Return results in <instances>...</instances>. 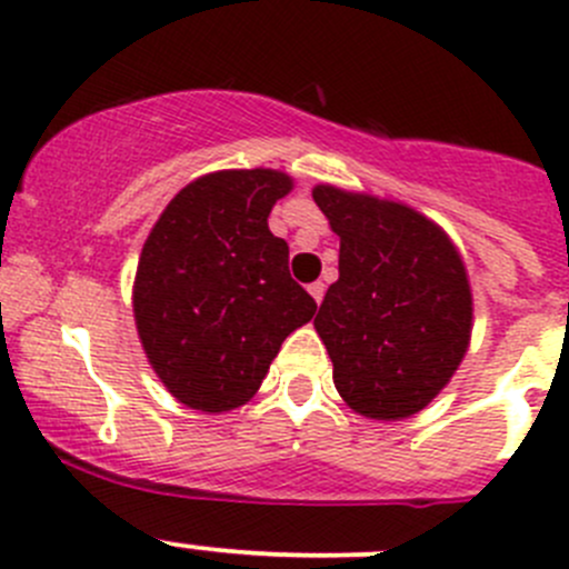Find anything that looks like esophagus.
<instances>
[{"instance_id": "34e87169", "label": "esophagus", "mask_w": 569, "mask_h": 569, "mask_svg": "<svg viewBox=\"0 0 569 569\" xmlns=\"http://www.w3.org/2000/svg\"><path fill=\"white\" fill-rule=\"evenodd\" d=\"M325 289H327V286L321 283V280H317V283L308 286V291H311V297H313V300H317V306H319L321 300H325Z\"/></svg>"}]
</instances>
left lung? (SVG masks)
Listing matches in <instances>:
<instances>
[{"label": "left lung", "mask_w": 569, "mask_h": 569, "mask_svg": "<svg viewBox=\"0 0 569 569\" xmlns=\"http://www.w3.org/2000/svg\"><path fill=\"white\" fill-rule=\"evenodd\" d=\"M341 239L338 280L313 327L341 399L375 421L421 412L460 369L473 295L449 233L399 200L313 187Z\"/></svg>", "instance_id": "obj_1"}]
</instances>
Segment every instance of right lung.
<instances>
[{
    "label": "right lung",
    "instance_id": "right-lung-1",
    "mask_svg": "<svg viewBox=\"0 0 569 569\" xmlns=\"http://www.w3.org/2000/svg\"><path fill=\"white\" fill-rule=\"evenodd\" d=\"M295 178L269 168L189 181L153 222L134 274L137 336L189 410L228 412L261 388L280 343L317 313L269 211Z\"/></svg>",
    "mask_w": 569,
    "mask_h": 569
}]
</instances>
